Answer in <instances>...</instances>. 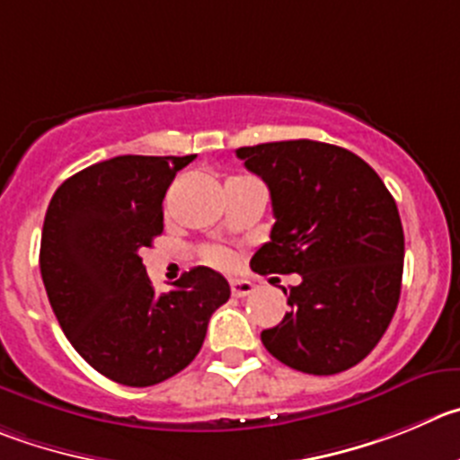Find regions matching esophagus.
Listing matches in <instances>:
<instances>
[{
  "instance_id": "1",
  "label": "esophagus",
  "mask_w": 460,
  "mask_h": 460,
  "mask_svg": "<svg viewBox=\"0 0 460 460\" xmlns=\"http://www.w3.org/2000/svg\"><path fill=\"white\" fill-rule=\"evenodd\" d=\"M254 283L247 281V279H231V293L234 297H247V295L254 293Z\"/></svg>"
}]
</instances>
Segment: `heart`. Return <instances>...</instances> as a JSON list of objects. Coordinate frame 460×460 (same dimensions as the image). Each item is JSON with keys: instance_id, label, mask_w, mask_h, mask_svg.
Segmentation results:
<instances>
[{"instance_id": "1", "label": "heart", "mask_w": 460, "mask_h": 460, "mask_svg": "<svg viewBox=\"0 0 460 460\" xmlns=\"http://www.w3.org/2000/svg\"><path fill=\"white\" fill-rule=\"evenodd\" d=\"M231 179H243V177H231ZM201 259H204L208 265H213V268H229V265L234 263V256H231L226 250H220V247H208V250H204Z\"/></svg>"}]
</instances>
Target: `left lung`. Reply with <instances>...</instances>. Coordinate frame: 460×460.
I'll return each instance as SVG.
<instances>
[{
	"instance_id": "left-lung-1",
	"label": "left lung",
	"mask_w": 460,
	"mask_h": 460,
	"mask_svg": "<svg viewBox=\"0 0 460 460\" xmlns=\"http://www.w3.org/2000/svg\"><path fill=\"white\" fill-rule=\"evenodd\" d=\"M272 197L274 226L252 259L259 274H299L290 311L261 333L265 349L306 375H338L388 329L402 290L404 229L393 195L349 149L283 140L235 149Z\"/></svg>"
}]
</instances>
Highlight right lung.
Returning <instances> with one entry per match:
<instances>
[{
	"label": "right lung",
	"mask_w": 460,
	"mask_h": 460,
	"mask_svg": "<svg viewBox=\"0 0 460 460\" xmlns=\"http://www.w3.org/2000/svg\"><path fill=\"white\" fill-rule=\"evenodd\" d=\"M195 156H115L63 181L47 206L40 274L63 333L85 363L131 388L161 384L199 354L229 299L220 272L192 268L154 293L140 252L163 231V197Z\"/></svg>",
	"instance_id": "right-lung-1"
}]
</instances>
